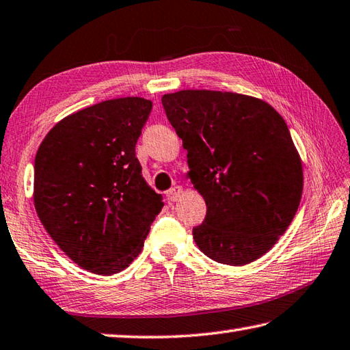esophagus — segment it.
I'll return each mask as SVG.
<instances>
[{
  "label": "esophagus",
  "mask_w": 350,
  "mask_h": 350,
  "mask_svg": "<svg viewBox=\"0 0 350 350\" xmlns=\"http://www.w3.org/2000/svg\"><path fill=\"white\" fill-rule=\"evenodd\" d=\"M181 195H183V189L180 186H175V187H172V189L167 190V192H166V198H167L169 202L178 201L181 198Z\"/></svg>",
  "instance_id": "1"
}]
</instances>
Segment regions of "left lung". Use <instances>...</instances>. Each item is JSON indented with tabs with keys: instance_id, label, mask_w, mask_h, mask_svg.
Returning <instances> with one entry per match:
<instances>
[{
	"instance_id": "8db88e82",
	"label": "left lung",
	"mask_w": 350,
	"mask_h": 350,
	"mask_svg": "<svg viewBox=\"0 0 350 350\" xmlns=\"http://www.w3.org/2000/svg\"><path fill=\"white\" fill-rule=\"evenodd\" d=\"M161 103L187 150V176L207 206L193 228L198 248L241 267L259 259L294 219L301 160L283 117L245 94L181 90Z\"/></svg>"
}]
</instances>
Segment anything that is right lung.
<instances>
[{
	"instance_id": "right-lung-1",
	"label": "right lung",
	"mask_w": 350,
	"mask_h": 350,
	"mask_svg": "<svg viewBox=\"0 0 350 350\" xmlns=\"http://www.w3.org/2000/svg\"><path fill=\"white\" fill-rule=\"evenodd\" d=\"M150 109L143 97L96 103L57 122L36 152V213L56 245L90 273L129 267L164 206L135 157Z\"/></svg>"
}]
</instances>
